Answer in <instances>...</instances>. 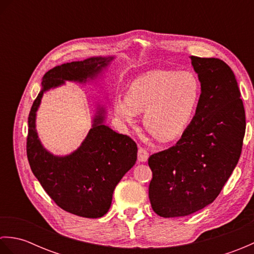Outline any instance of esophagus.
Wrapping results in <instances>:
<instances>
[{
  "label": "esophagus",
  "instance_id": "1",
  "mask_svg": "<svg viewBox=\"0 0 254 254\" xmlns=\"http://www.w3.org/2000/svg\"><path fill=\"white\" fill-rule=\"evenodd\" d=\"M137 159L141 163H146L148 160V152L143 147L138 148V153H137Z\"/></svg>",
  "mask_w": 254,
  "mask_h": 254
}]
</instances>
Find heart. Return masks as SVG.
<instances>
[{
	"label": "heart",
	"instance_id": "heart-1",
	"mask_svg": "<svg viewBox=\"0 0 254 254\" xmlns=\"http://www.w3.org/2000/svg\"><path fill=\"white\" fill-rule=\"evenodd\" d=\"M201 83L190 71L156 69L130 84L126 99L115 100V113L130 126L144 112L146 130L161 142L180 137L190 126L201 100Z\"/></svg>",
	"mask_w": 254,
	"mask_h": 254
}]
</instances>
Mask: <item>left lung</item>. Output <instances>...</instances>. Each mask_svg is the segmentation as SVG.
<instances>
[{"label":"left lung","mask_w":254,"mask_h":254,"mask_svg":"<svg viewBox=\"0 0 254 254\" xmlns=\"http://www.w3.org/2000/svg\"><path fill=\"white\" fill-rule=\"evenodd\" d=\"M201 100L178 143L148 158V195L161 217H181L218 196L240 158L246 113L234 72L215 58L191 57Z\"/></svg>","instance_id":"8db88e82"}]
</instances>
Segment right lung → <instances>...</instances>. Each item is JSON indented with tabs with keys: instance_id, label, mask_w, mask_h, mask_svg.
Here are the masks:
<instances>
[{
	"instance_id": "right-lung-1",
	"label": "right lung",
	"mask_w": 254,
	"mask_h": 254,
	"mask_svg": "<svg viewBox=\"0 0 254 254\" xmlns=\"http://www.w3.org/2000/svg\"><path fill=\"white\" fill-rule=\"evenodd\" d=\"M113 60V56L91 57L48 71L28 117L27 157L35 177L62 209L86 218L102 217L109 210L117 185L136 163V144L106 126V108L97 104L93 124L79 147L71 154L55 155L38 136L37 111L47 91L65 82L94 83Z\"/></svg>"
}]
</instances>
